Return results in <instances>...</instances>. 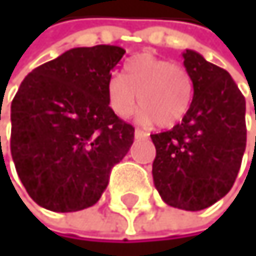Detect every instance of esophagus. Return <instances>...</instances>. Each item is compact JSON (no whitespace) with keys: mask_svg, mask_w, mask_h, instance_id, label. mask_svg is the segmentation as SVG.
I'll return each instance as SVG.
<instances>
[{"mask_svg":"<svg viewBox=\"0 0 256 256\" xmlns=\"http://www.w3.org/2000/svg\"><path fill=\"white\" fill-rule=\"evenodd\" d=\"M149 136V134L141 130V129H135V138H147Z\"/></svg>","mask_w":256,"mask_h":256,"instance_id":"1","label":"esophagus"}]
</instances>
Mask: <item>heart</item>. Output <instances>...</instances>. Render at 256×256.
I'll return each instance as SVG.
<instances>
[{
  "label": "heart",
  "instance_id": "obj_1",
  "mask_svg": "<svg viewBox=\"0 0 256 256\" xmlns=\"http://www.w3.org/2000/svg\"><path fill=\"white\" fill-rule=\"evenodd\" d=\"M136 96L141 121L172 127L189 110L194 82L184 67L152 54H140L126 62L124 76L114 74L107 81V100L116 116H129L136 107Z\"/></svg>",
  "mask_w": 256,
  "mask_h": 256
}]
</instances>
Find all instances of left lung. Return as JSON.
Here are the masks:
<instances>
[{"mask_svg":"<svg viewBox=\"0 0 256 256\" xmlns=\"http://www.w3.org/2000/svg\"><path fill=\"white\" fill-rule=\"evenodd\" d=\"M194 100L174 129L150 135L155 188L166 204L202 210L232 189L246 150V100L228 70L186 50Z\"/></svg>","mask_w":256,"mask_h":256,"instance_id":"obj_1","label":"left lung"}]
</instances>
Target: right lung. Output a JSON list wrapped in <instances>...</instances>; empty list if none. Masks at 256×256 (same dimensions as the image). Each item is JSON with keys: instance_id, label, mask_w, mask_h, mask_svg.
Wrapping results in <instances>:
<instances>
[{"instance_id": "obj_1", "label": "right lung", "mask_w": 256, "mask_h": 256, "mask_svg": "<svg viewBox=\"0 0 256 256\" xmlns=\"http://www.w3.org/2000/svg\"><path fill=\"white\" fill-rule=\"evenodd\" d=\"M124 54L118 46L75 47L21 82L10 107V152L22 186L41 208H90L129 152L135 129L107 100V81Z\"/></svg>"}]
</instances>
